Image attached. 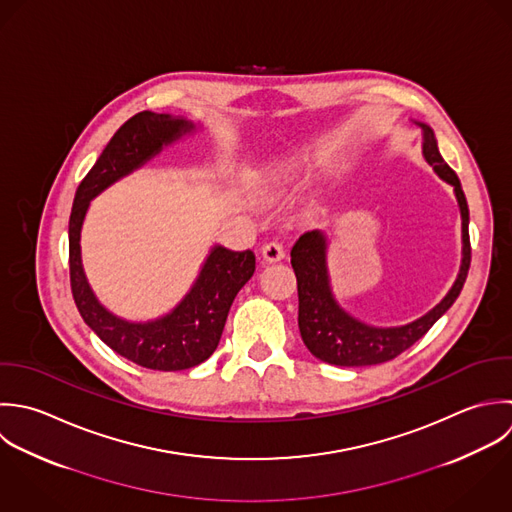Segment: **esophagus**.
<instances>
[{
  "instance_id": "obj_1",
  "label": "esophagus",
  "mask_w": 512,
  "mask_h": 512,
  "mask_svg": "<svg viewBox=\"0 0 512 512\" xmlns=\"http://www.w3.org/2000/svg\"><path fill=\"white\" fill-rule=\"evenodd\" d=\"M286 252H284V246L280 242H268L264 248H262V260L266 264H274V262H280L284 260Z\"/></svg>"
}]
</instances>
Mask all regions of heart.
Returning a JSON list of instances; mask_svg holds the SVG:
<instances>
[{
	"label": "heart",
	"mask_w": 512,
	"mask_h": 512,
	"mask_svg": "<svg viewBox=\"0 0 512 512\" xmlns=\"http://www.w3.org/2000/svg\"><path fill=\"white\" fill-rule=\"evenodd\" d=\"M296 176H298V169L292 167V165L276 167L274 171L268 172V176H266L268 190H270V192H280V190H284L290 182H294Z\"/></svg>",
	"instance_id": "b5f03b06"
}]
</instances>
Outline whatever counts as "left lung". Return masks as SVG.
<instances>
[{
    "instance_id": "obj_1",
    "label": "left lung",
    "mask_w": 512,
    "mask_h": 512,
    "mask_svg": "<svg viewBox=\"0 0 512 512\" xmlns=\"http://www.w3.org/2000/svg\"><path fill=\"white\" fill-rule=\"evenodd\" d=\"M423 131V157L437 172L441 180L453 186L457 204L461 210V240L463 258L457 280L445 298L429 310L425 316L391 328H379L365 324L345 312L336 300L330 268H328V236L320 230L306 232L292 248V268L298 280V326L302 340L318 359L341 365L363 367L377 365L397 357L401 351L421 340L431 326L455 304L471 266V242H469V206L461 180L455 171L443 161L435 133L429 125L417 123Z\"/></svg>"
}]
</instances>
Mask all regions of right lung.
<instances>
[{
  "label": "right lung",
  "mask_w": 512,
  "mask_h": 512,
  "mask_svg": "<svg viewBox=\"0 0 512 512\" xmlns=\"http://www.w3.org/2000/svg\"><path fill=\"white\" fill-rule=\"evenodd\" d=\"M194 131L192 121L167 113L143 111L131 117L81 180L69 218L71 292L81 318L113 351L157 371L190 369L214 353L236 294L256 270L254 252L212 246L194 284L169 314L129 322L109 312L95 296L83 270L81 228L97 194Z\"/></svg>",
  "instance_id": "add662e5"
}]
</instances>
